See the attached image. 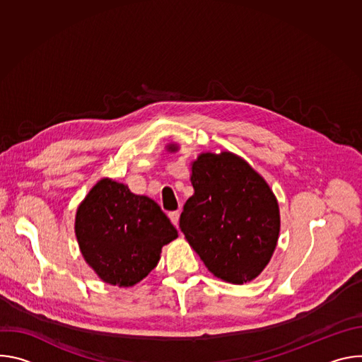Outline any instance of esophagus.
<instances>
[{"mask_svg": "<svg viewBox=\"0 0 362 362\" xmlns=\"http://www.w3.org/2000/svg\"><path fill=\"white\" fill-rule=\"evenodd\" d=\"M179 218H180V212L179 211H175V212H170L169 214V219L170 222L177 228L179 226Z\"/></svg>", "mask_w": 362, "mask_h": 362, "instance_id": "34e87169", "label": "esophagus"}]
</instances>
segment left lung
<instances>
[{"instance_id":"left-lung-1","label":"left lung","mask_w":362,"mask_h":362,"mask_svg":"<svg viewBox=\"0 0 362 362\" xmlns=\"http://www.w3.org/2000/svg\"><path fill=\"white\" fill-rule=\"evenodd\" d=\"M190 180L194 194L185 203L180 230L215 276L236 285L252 281L268 265L279 235L268 183L229 151L200 154Z\"/></svg>"}]
</instances>
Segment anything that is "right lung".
<instances>
[{
  "label": "right lung",
  "mask_w": 362,
  "mask_h": 362,
  "mask_svg": "<svg viewBox=\"0 0 362 362\" xmlns=\"http://www.w3.org/2000/svg\"><path fill=\"white\" fill-rule=\"evenodd\" d=\"M76 236L86 262L110 285L133 286L156 268L177 230L147 196L100 180L78 206Z\"/></svg>",
  "instance_id": "add662e5"
}]
</instances>
